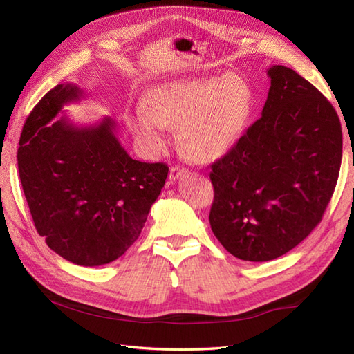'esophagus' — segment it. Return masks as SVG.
<instances>
[{"instance_id":"34e87169","label":"esophagus","mask_w":354,"mask_h":354,"mask_svg":"<svg viewBox=\"0 0 354 354\" xmlns=\"http://www.w3.org/2000/svg\"><path fill=\"white\" fill-rule=\"evenodd\" d=\"M186 173H187V169L183 168V167H178V165L171 167V169H169V180L171 181H176V180L183 177V176H186Z\"/></svg>"}]
</instances>
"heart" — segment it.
Segmentation results:
<instances>
[{
  "label": "heart",
  "mask_w": 354,
  "mask_h": 354,
  "mask_svg": "<svg viewBox=\"0 0 354 354\" xmlns=\"http://www.w3.org/2000/svg\"><path fill=\"white\" fill-rule=\"evenodd\" d=\"M252 109L250 84L236 72L158 84L128 111L125 121L142 146H164V128L177 127L178 146L189 159L207 164L236 145Z\"/></svg>",
  "instance_id": "obj_1"
}]
</instances>
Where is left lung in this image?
I'll list each match as a JSON object with an SVG mask.
<instances>
[{
    "label": "left lung",
    "instance_id": "obj_1",
    "mask_svg": "<svg viewBox=\"0 0 354 354\" xmlns=\"http://www.w3.org/2000/svg\"><path fill=\"white\" fill-rule=\"evenodd\" d=\"M267 75L261 118L209 173L212 233L245 261L274 260L308 236L334 194L342 156L339 118L325 95L289 68Z\"/></svg>",
    "mask_w": 354,
    "mask_h": 354
}]
</instances>
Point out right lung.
<instances>
[{
  "label": "right lung",
  "instance_id": "obj_1",
  "mask_svg": "<svg viewBox=\"0 0 354 354\" xmlns=\"http://www.w3.org/2000/svg\"><path fill=\"white\" fill-rule=\"evenodd\" d=\"M82 97L77 85L59 84L38 102L20 134L17 167L37 232L65 260L94 267L140 236L168 167L128 155L109 116L85 127L66 115L55 120Z\"/></svg>",
  "mask_w": 354,
  "mask_h": 354
}]
</instances>
